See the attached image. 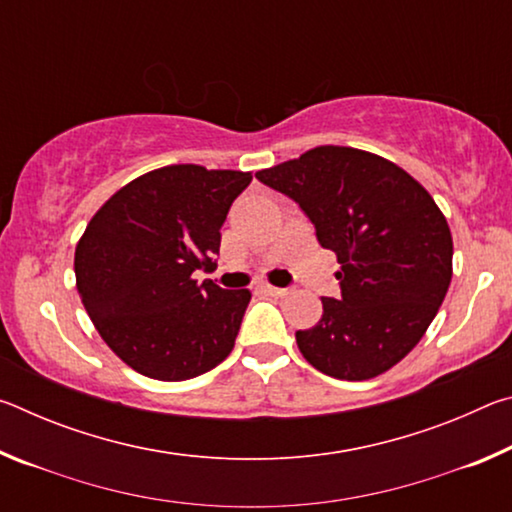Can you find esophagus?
Returning <instances> with one entry per match:
<instances>
[{
	"mask_svg": "<svg viewBox=\"0 0 512 512\" xmlns=\"http://www.w3.org/2000/svg\"><path fill=\"white\" fill-rule=\"evenodd\" d=\"M264 293H268V296H287V289L282 287H271V284H264Z\"/></svg>",
	"mask_w": 512,
	"mask_h": 512,
	"instance_id": "34e87169",
	"label": "esophagus"
}]
</instances>
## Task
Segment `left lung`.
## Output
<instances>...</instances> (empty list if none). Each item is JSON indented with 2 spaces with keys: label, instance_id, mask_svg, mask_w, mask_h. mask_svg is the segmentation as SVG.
<instances>
[{
  "label": "left lung",
  "instance_id": "obj_1",
  "mask_svg": "<svg viewBox=\"0 0 512 512\" xmlns=\"http://www.w3.org/2000/svg\"><path fill=\"white\" fill-rule=\"evenodd\" d=\"M255 176L298 203L341 264V296L323 298L318 325L296 332L302 357L345 381L393 368L427 332L452 282V232L427 189L350 146H316Z\"/></svg>",
  "mask_w": 512,
  "mask_h": 512
}]
</instances>
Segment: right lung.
Wrapping results in <instances>:
<instances>
[{
    "label": "right lung",
    "instance_id": "1",
    "mask_svg": "<svg viewBox=\"0 0 512 512\" xmlns=\"http://www.w3.org/2000/svg\"><path fill=\"white\" fill-rule=\"evenodd\" d=\"M250 180L171 164L121 187L85 228L76 289L101 339L140 375L185 381L235 348L250 291L198 284L194 271L216 266L221 225Z\"/></svg>",
    "mask_w": 512,
    "mask_h": 512
}]
</instances>
